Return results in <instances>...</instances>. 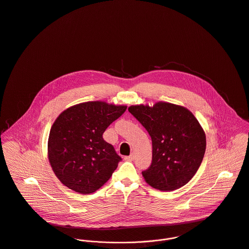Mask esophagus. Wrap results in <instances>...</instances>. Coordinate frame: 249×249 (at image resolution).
Returning a JSON list of instances; mask_svg holds the SVG:
<instances>
[{
    "label": "esophagus",
    "instance_id": "obj_1",
    "mask_svg": "<svg viewBox=\"0 0 249 249\" xmlns=\"http://www.w3.org/2000/svg\"><path fill=\"white\" fill-rule=\"evenodd\" d=\"M124 160H128V161H132V160H135V155L132 154V155H130V156H128V157H125Z\"/></svg>",
    "mask_w": 249,
    "mask_h": 249
}]
</instances>
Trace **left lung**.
<instances>
[{"label": "left lung", "mask_w": 249, "mask_h": 249, "mask_svg": "<svg viewBox=\"0 0 249 249\" xmlns=\"http://www.w3.org/2000/svg\"><path fill=\"white\" fill-rule=\"evenodd\" d=\"M128 110L152 138V163L142 172L146 182L160 191H173L189 182L206 148L204 131L193 113L167 102Z\"/></svg>", "instance_id": "8db88e82"}]
</instances>
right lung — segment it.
Here are the masks:
<instances>
[{"mask_svg":"<svg viewBox=\"0 0 249 249\" xmlns=\"http://www.w3.org/2000/svg\"><path fill=\"white\" fill-rule=\"evenodd\" d=\"M126 106L102 101L74 105L56 118L48 141V156L59 180L80 194L95 192L117 168L121 158L103 134Z\"/></svg>","mask_w":249,"mask_h":249,"instance_id":"1","label":"right lung"}]
</instances>
